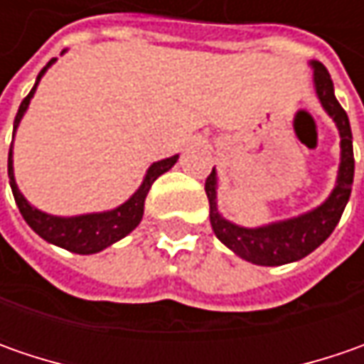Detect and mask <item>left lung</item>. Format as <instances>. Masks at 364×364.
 <instances>
[{
	"mask_svg": "<svg viewBox=\"0 0 364 364\" xmlns=\"http://www.w3.org/2000/svg\"><path fill=\"white\" fill-rule=\"evenodd\" d=\"M308 64L314 70L312 80H314L316 97L322 109L328 113V117H332V121L336 123V129L341 135V164H338L336 184L328 194V198L298 217L273 220L261 227H241L218 213V176L215 168L204 184L210 204V225L217 239L223 245H227L235 255L255 265L277 267L310 255L332 235L334 227L343 217L344 206L350 198L353 178H355V156H353V132H350L348 115L334 97V85L326 66L318 60H310Z\"/></svg>",
	"mask_w": 364,
	"mask_h": 364,
	"instance_id": "left-lung-1",
	"label": "left lung"
}]
</instances>
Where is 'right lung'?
Here are the masks:
<instances>
[{
	"label": "right lung",
	"mask_w": 364,
	"mask_h": 364,
	"mask_svg": "<svg viewBox=\"0 0 364 364\" xmlns=\"http://www.w3.org/2000/svg\"><path fill=\"white\" fill-rule=\"evenodd\" d=\"M66 50H63V54ZM56 63V58H52L36 78V85L32 87L30 95L21 101L20 109H18V115L14 121V135L20 127V121L23 117V113L28 111L30 101L34 97L36 89L40 85V78L46 75L52 64ZM178 154L172 158H166V160L154 161L149 168H147L146 176L139 184V188L133 192L132 196L119 206L111 208V210H103V213H87V215H77V217H56V215H48L40 208H36L34 204L28 203V198L23 196L16 184V174H14V141L9 147V158H7V176H9V186L14 192V198L16 204L20 208L21 217L23 220L30 225V229L40 235L44 241L56 245V247H63L70 253H78V255H92V253H99L107 247H111L113 243L121 241L123 237H127L129 232L141 223L144 217V204H146V196L151 184L160 178L164 172H168L176 161H178Z\"/></svg>",
	"instance_id": "1"
}]
</instances>
